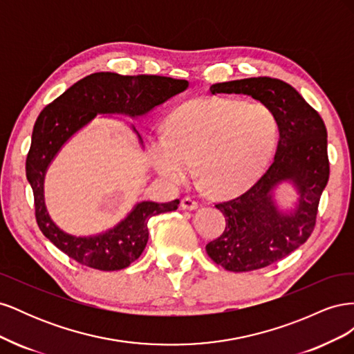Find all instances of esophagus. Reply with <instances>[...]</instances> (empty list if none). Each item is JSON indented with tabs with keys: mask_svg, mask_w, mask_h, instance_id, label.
<instances>
[{
	"mask_svg": "<svg viewBox=\"0 0 354 354\" xmlns=\"http://www.w3.org/2000/svg\"><path fill=\"white\" fill-rule=\"evenodd\" d=\"M180 205H181V208H183V209H190L192 211V209H196L199 203L195 199H192L190 196H185L183 199H181Z\"/></svg>",
	"mask_w": 354,
	"mask_h": 354,
	"instance_id": "1",
	"label": "esophagus"
}]
</instances>
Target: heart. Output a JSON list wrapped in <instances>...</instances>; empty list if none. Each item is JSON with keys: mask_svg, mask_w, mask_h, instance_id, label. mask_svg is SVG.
Returning <instances> with one entry per match:
<instances>
[{"mask_svg": "<svg viewBox=\"0 0 354 354\" xmlns=\"http://www.w3.org/2000/svg\"><path fill=\"white\" fill-rule=\"evenodd\" d=\"M276 136L274 116L261 103L198 97L168 116L164 136L149 143V158L171 183H185L196 167L211 195L232 196L263 174Z\"/></svg>", "mask_w": 354, "mask_h": 354, "instance_id": "obj_1", "label": "heart"}]
</instances>
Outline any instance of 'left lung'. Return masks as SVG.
Here are the masks:
<instances>
[{"label": "left lung", "mask_w": 354, "mask_h": 354, "mask_svg": "<svg viewBox=\"0 0 354 354\" xmlns=\"http://www.w3.org/2000/svg\"><path fill=\"white\" fill-rule=\"evenodd\" d=\"M211 94H246L269 109L279 128L273 164L241 196L216 203L226 229L207 246L211 260L229 272H251L285 259L316 226L317 207L329 178L326 127L291 85L269 77L220 82ZM297 186L300 201L291 214L279 212L272 190L282 180Z\"/></svg>", "instance_id": "8db88e82"}]
</instances>
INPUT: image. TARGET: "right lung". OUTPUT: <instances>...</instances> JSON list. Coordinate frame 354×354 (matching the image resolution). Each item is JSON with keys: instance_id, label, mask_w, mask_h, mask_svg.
I'll use <instances>...</instances> for the list:
<instances>
[{"instance_id": "1", "label": "right lung", "mask_w": 354, "mask_h": 354, "mask_svg": "<svg viewBox=\"0 0 354 354\" xmlns=\"http://www.w3.org/2000/svg\"><path fill=\"white\" fill-rule=\"evenodd\" d=\"M189 87L186 80L159 75L97 72L75 82L37 118L26 158V177L34 192L35 218L42 234L69 259L95 270H121L142 255L149 239L147 221L174 211L180 201L140 202L116 227L90 238H75L51 221L44 205V176L62 145L97 113L140 116Z\"/></svg>"}]
</instances>
